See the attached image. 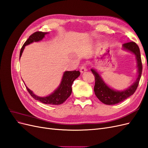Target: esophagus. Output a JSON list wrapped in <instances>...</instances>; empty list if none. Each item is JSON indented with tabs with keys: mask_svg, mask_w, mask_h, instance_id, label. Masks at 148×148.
I'll use <instances>...</instances> for the list:
<instances>
[{
	"mask_svg": "<svg viewBox=\"0 0 148 148\" xmlns=\"http://www.w3.org/2000/svg\"><path fill=\"white\" fill-rule=\"evenodd\" d=\"M87 70L86 68V65H82V66L80 67V72L81 73H84Z\"/></svg>",
	"mask_w": 148,
	"mask_h": 148,
	"instance_id": "1",
	"label": "esophagus"
}]
</instances>
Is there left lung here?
<instances>
[{"mask_svg": "<svg viewBox=\"0 0 148 148\" xmlns=\"http://www.w3.org/2000/svg\"><path fill=\"white\" fill-rule=\"evenodd\" d=\"M123 47L125 50H127L135 53L137 60L138 73V77L135 82L131 85L128 89H127L126 90L119 91L111 89L103 81L101 76L95 69H92L91 70L95 78V87H94V91H95V95L102 103L107 105H114L118 104V103L122 102L123 101L127 99L128 97L133 95L134 92L136 90L141 77L143 65L140 48H139L138 46L135 42L132 41L123 44Z\"/></svg>", "mask_w": 148, "mask_h": 148, "instance_id": "1", "label": "left lung"}]
</instances>
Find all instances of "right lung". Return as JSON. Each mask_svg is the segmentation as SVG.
Masks as SVG:
<instances>
[{
    "mask_svg": "<svg viewBox=\"0 0 148 148\" xmlns=\"http://www.w3.org/2000/svg\"><path fill=\"white\" fill-rule=\"evenodd\" d=\"M48 33H44L42 31H36L31 34L29 38L26 40V41L24 43L22 46L20 53V59L21 56L22 52H23L25 47L26 45L32 43L33 42H38L41 41L44 38V36ZM80 75L79 71L73 70V71H66L64 72L63 77L62 79V82L56 90L51 95L46 97H39L31 91L30 89L26 86V89L30 94V95L32 96L34 99L38 100L46 104H51V105H60L64 102L71 95L72 92V88L71 86L75 79H77Z\"/></svg>",
    "mask_w": 148,
    "mask_h": 148,
    "instance_id": "obj_1",
    "label": "right lung"
}]
</instances>
